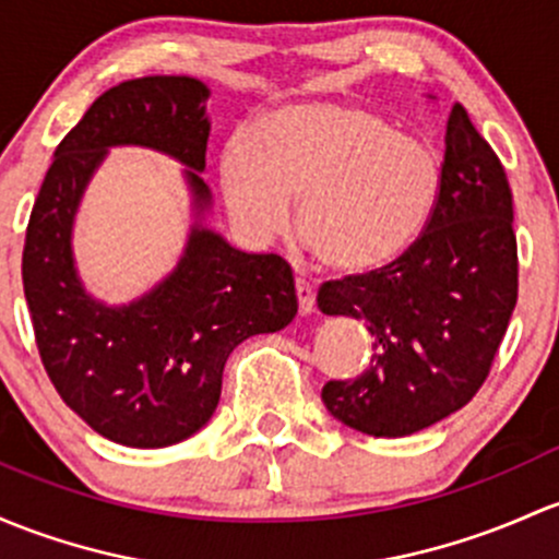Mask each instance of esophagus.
Returning <instances> with one entry per match:
<instances>
[{"instance_id": "1", "label": "esophagus", "mask_w": 559, "mask_h": 559, "mask_svg": "<svg viewBox=\"0 0 559 559\" xmlns=\"http://www.w3.org/2000/svg\"><path fill=\"white\" fill-rule=\"evenodd\" d=\"M296 296H298V311H301V314H311V309H314V290H311L309 282L301 277L296 280Z\"/></svg>"}]
</instances>
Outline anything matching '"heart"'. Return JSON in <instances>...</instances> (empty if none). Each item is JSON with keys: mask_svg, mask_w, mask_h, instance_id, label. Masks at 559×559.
<instances>
[{"mask_svg": "<svg viewBox=\"0 0 559 559\" xmlns=\"http://www.w3.org/2000/svg\"><path fill=\"white\" fill-rule=\"evenodd\" d=\"M234 229L250 245L296 229L338 272H370L416 242L440 197V159L421 138L354 100L282 106L218 157Z\"/></svg>", "mask_w": 559, "mask_h": 559, "instance_id": "1", "label": "heart"}]
</instances>
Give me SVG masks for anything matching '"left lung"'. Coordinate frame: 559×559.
Wrapping results in <instances>:
<instances>
[{"label":"left lung","mask_w":559,"mask_h":559,"mask_svg":"<svg viewBox=\"0 0 559 559\" xmlns=\"http://www.w3.org/2000/svg\"><path fill=\"white\" fill-rule=\"evenodd\" d=\"M512 189L469 114H448L435 213L397 261L325 282L317 306L373 335L354 381H328L330 416L370 437H407L461 411L488 378L518 304Z\"/></svg>","instance_id":"left-lung-1"}]
</instances>
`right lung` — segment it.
Instances as JSON below:
<instances>
[{"label": "right lung", "instance_id": "obj_1", "mask_svg": "<svg viewBox=\"0 0 559 559\" xmlns=\"http://www.w3.org/2000/svg\"><path fill=\"white\" fill-rule=\"evenodd\" d=\"M207 98L194 76H143L106 90L56 148L28 218L23 293L47 376L90 429L124 448H167L197 435L218 407L229 354L250 335L290 325L298 311L280 255L242 253L205 226ZM117 145L176 158L192 197L182 258L128 305L95 299L73 258L81 197Z\"/></svg>", "mask_w": 559, "mask_h": 559}]
</instances>
